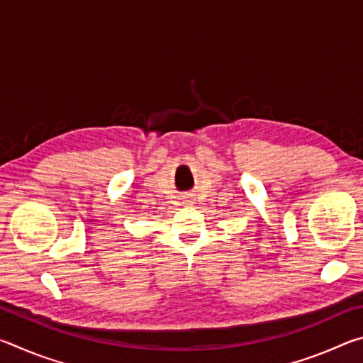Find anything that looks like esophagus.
I'll use <instances>...</instances> for the list:
<instances>
[{
	"mask_svg": "<svg viewBox=\"0 0 363 363\" xmlns=\"http://www.w3.org/2000/svg\"><path fill=\"white\" fill-rule=\"evenodd\" d=\"M194 201H195V199H194V195H192V194H186V195H182V205H186V206H192V205H194Z\"/></svg>",
	"mask_w": 363,
	"mask_h": 363,
	"instance_id": "obj_1",
	"label": "esophagus"
}]
</instances>
